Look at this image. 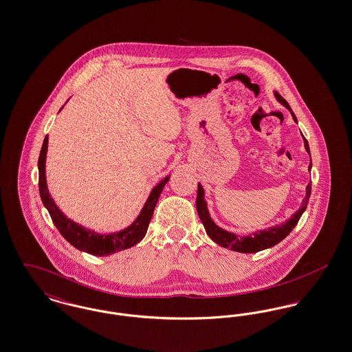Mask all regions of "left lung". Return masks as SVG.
Here are the masks:
<instances>
[{
	"instance_id": "obj_1",
	"label": "left lung",
	"mask_w": 352,
	"mask_h": 352,
	"mask_svg": "<svg viewBox=\"0 0 352 352\" xmlns=\"http://www.w3.org/2000/svg\"><path fill=\"white\" fill-rule=\"evenodd\" d=\"M274 98L290 111L293 120L297 122V118L293 113L292 108L289 107L287 101L285 100L284 98L278 92H274ZM303 144H305V149L310 154L309 142H307V140L305 137H303ZM310 170H311V157H310L309 171ZM310 194H311V181L306 187V197L302 201L301 207L298 208V211H296L289 218V220H286V221L278 224V226L252 232V234H247V236H239V234L228 232V231L220 228L219 226L215 224V221L210 217V212H208V208H207V203L204 201V190H203L201 184H198L197 211H198V215H199L201 223L204 226L206 232L217 244L224 247V248H230L231 251L240 252V253H256V252L263 251V250L274 247L276 244H278L281 240H284L285 237L293 231V228L297 226L298 220H300L302 214L305 212V210L307 207Z\"/></svg>"
}]
</instances>
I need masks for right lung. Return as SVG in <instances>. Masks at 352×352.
<instances>
[{"label": "right lung", "mask_w": 352, "mask_h": 352, "mask_svg": "<svg viewBox=\"0 0 352 352\" xmlns=\"http://www.w3.org/2000/svg\"><path fill=\"white\" fill-rule=\"evenodd\" d=\"M47 144L49 135L45 137L43 145L38 160V170H39V194L41 199L43 201L45 207L50 214L52 223L58 228L60 234L67 240L71 245H74L79 251L87 252L94 256H109L116 252L128 250L131 247L140 243L144 236L146 234L149 223H151L155 204L158 198L168 184L170 177H165L160 184H155L151 191L148 201L142 207L140 215L133 223L122 231L113 232V234H98L92 230H87L78 223L68 219L55 204V201L50 197L47 182H46V154H47Z\"/></svg>", "instance_id": "obj_1"}]
</instances>
